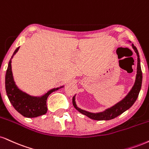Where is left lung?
Returning a JSON list of instances; mask_svg holds the SVG:
<instances>
[{
	"label": "left lung",
	"instance_id": "1",
	"mask_svg": "<svg viewBox=\"0 0 149 149\" xmlns=\"http://www.w3.org/2000/svg\"><path fill=\"white\" fill-rule=\"evenodd\" d=\"M132 46L137 55V67L135 83H134V85L132 86L130 92H128V94L121 101L115 104L112 107L106 109L103 112H96V113H93V112H89L88 111H86L85 110H82L81 108L77 106L76 103V95H75L72 99L73 105L78 112H80V113L84 114V115L88 116L89 118L92 119L97 120V121H103V120L107 121V120L114 119L116 116L124 112L125 111L128 110L133 105L136 100H137L138 96H139V92H140L141 82H142V72H141V69L140 59H139V53H138L137 48L133 45V44H132Z\"/></svg>",
	"mask_w": 149,
	"mask_h": 149
}]
</instances>
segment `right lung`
Returning a JSON list of instances; mask_svg holds the SVG:
<instances>
[{"label":"right lung","instance_id":"1","mask_svg":"<svg viewBox=\"0 0 149 149\" xmlns=\"http://www.w3.org/2000/svg\"><path fill=\"white\" fill-rule=\"evenodd\" d=\"M19 49V47H18L14 52L9 62L8 69L6 71V74H5L6 93L12 106L18 112L22 114L23 116L28 118L37 117L47 112L48 109L47 105H46V101H47L48 96L52 92L63 87V86L51 89V90L47 92V93L41 96H31L21 90L14 82L11 64L12 57L17 53Z\"/></svg>","mask_w":149,"mask_h":149}]
</instances>
